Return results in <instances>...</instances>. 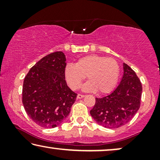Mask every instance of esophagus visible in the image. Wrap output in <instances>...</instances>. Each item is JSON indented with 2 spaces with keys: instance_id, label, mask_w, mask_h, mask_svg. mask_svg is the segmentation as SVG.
Masks as SVG:
<instances>
[{
  "instance_id": "34e87169",
  "label": "esophagus",
  "mask_w": 160,
  "mask_h": 160,
  "mask_svg": "<svg viewBox=\"0 0 160 160\" xmlns=\"http://www.w3.org/2000/svg\"><path fill=\"white\" fill-rule=\"evenodd\" d=\"M84 97V95H81V94H78V95H77V98L78 99H82V98H83Z\"/></svg>"
}]
</instances>
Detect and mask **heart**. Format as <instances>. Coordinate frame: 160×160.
Segmentation results:
<instances>
[{"label": "heart", "mask_w": 160, "mask_h": 160, "mask_svg": "<svg viewBox=\"0 0 160 160\" xmlns=\"http://www.w3.org/2000/svg\"><path fill=\"white\" fill-rule=\"evenodd\" d=\"M119 75V65L115 59L97 54L83 57L76 65L69 64L65 69V78L73 90L79 88L87 76L89 81L83 85L82 90L89 92H110Z\"/></svg>", "instance_id": "1"}]
</instances>
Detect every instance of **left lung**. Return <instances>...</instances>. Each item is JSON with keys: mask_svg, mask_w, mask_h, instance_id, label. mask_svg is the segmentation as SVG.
<instances>
[{"mask_svg": "<svg viewBox=\"0 0 160 160\" xmlns=\"http://www.w3.org/2000/svg\"><path fill=\"white\" fill-rule=\"evenodd\" d=\"M123 76L117 88L110 95L95 98L90 111L94 120L104 128H119L128 123L141 105L142 85L135 71L123 63Z\"/></svg>", "mask_w": 160, "mask_h": 160, "instance_id": "left-lung-1", "label": "left lung"}]
</instances>
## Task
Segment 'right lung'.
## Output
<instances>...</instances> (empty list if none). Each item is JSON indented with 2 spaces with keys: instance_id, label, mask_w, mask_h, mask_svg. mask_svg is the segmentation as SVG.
Listing matches in <instances>:
<instances>
[{
  "instance_id": "1",
  "label": "right lung",
  "mask_w": 160,
  "mask_h": 160,
  "mask_svg": "<svg viewBox=\"0 0 160 160\" xmlns=\"http://www.w3.org/2000/svg\"><path fill=\"white\" fill-rule=\"evenodd\" d=\"M62 52L48 54L36 63L24 79L22 103L35 123L44 128H56L71 111L77 94L68 87Z\"/></svg>"
}]
</instances>
